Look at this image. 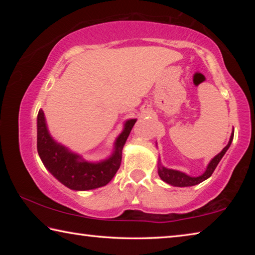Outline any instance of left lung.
<instances>
[{"label":"left lung","instance_id":"8db88e82","mask_svg":"<svg viewBox=\"0 0 255 255\" xmlns=\"http://www.w3.org/2000/svg\"><path fill=\"white\" fill-rule=\"evenodd\" d=\"M233 137H234V132L232 133L230 143L227 144L226 147L224 148L221 153H219L218 155H216V156L211 159V162L209 163L208 167H207L206 172L202 175L197 176V178H192V176L184 174V173H182V172H179L175 170H169V169H165V167L159 165V167H158L159 178H161L164 182L169 183L171 185H174V187H191V185H196L198 183L202 182V181L208 179L209 176L213 174V172L215 171L216 166L218 165V163L221 162V159L227 152V149L230 148L232 140H233Z\"/></svg>","mask_w":255,"mask_h":255}]
</instances>
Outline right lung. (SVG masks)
I'll use <instances>...</instances> for the list:
<instances>
[{"instance_id":"obj_1","label":"right lung","mask_w":255,"mask_h":255,"mask_svg":"<svg viewBox=\"0 0 255 255\" xmlns=\"http://www.w3.org/2000/svg\"><path fill=\"white\" fill-rule=\"evenodd\" d=\"M136 119L128 120L124 131L116 141L112 156L101 163L81 161L50 137L46 127L44 111L38 112L37 118V149L44 165L56 179L73 190H91L109 183L122 164V153L125 143L130 133Z\"/></svg>"}]
</instances>
